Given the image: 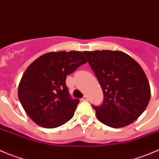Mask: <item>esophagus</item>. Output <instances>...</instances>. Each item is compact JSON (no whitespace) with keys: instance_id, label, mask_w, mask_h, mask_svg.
Wrapping results in <instances>:
<instances>
[{"instance_id":"34e87169","label":"esophagus","mask_w":159,"mask_h":159,"mask_svg":"<svg viewBox=\"0 0 159 159\" xmlns=\"http://www.w3.org/2000/svg\"><path fill=\"white\" fill-rule=\"evenodd\" d=\"M81 100H82V101H88L89 98H88V97L87 96V95H84V98H83Z\"/></svg>"}]
</instances>
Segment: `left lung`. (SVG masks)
Masks as SVG:
<instances>
[{
    "label": "left lung",
    "instance_id": "8db88e82",
    "mask_svg": "<svg viewBox=\"0 0 159 159\" xmlns=\"http://www.w3.org/2000/svg\"><path fill=\"white\" fill-rule=\"evenodd\" d=\"M103 90L104 101L93 106L98 119L112 128L134 122L143 112L151 88L141 66L119 51H84Z\"/></svg>",
    "mask_w": 159,
    "mask_h": 159
}]
</instances>
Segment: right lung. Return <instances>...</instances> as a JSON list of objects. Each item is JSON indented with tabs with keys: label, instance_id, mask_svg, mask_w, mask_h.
I'll use <instances>...</instances> for the list:
<instances>
[{
	"label": "right lung",
	"instance_id": "right-lung-1",
	"mask_svg": "<svg viewBox=\"0 0 159 159\" xmlns=\"http://www.w3.org/2000/svg\"><path fill=\"white\" fill-rule=\"evenodd\" d=\"M87 62L81 51H57L40 56L28 66L19 83L18 96L36 124L52 129L72 119L80 100L69 96L66 75Z\"/></svg>",
	"mask_w": 159,
	"mask_h": 159
}]
</instances>
